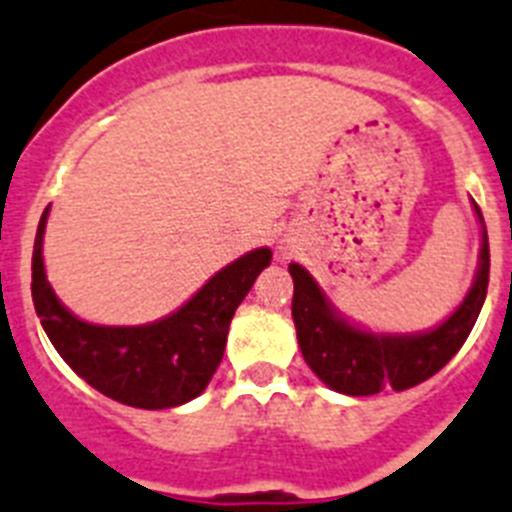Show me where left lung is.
Wrapping results in <instances>:
<instances>
[{"instance_id": "left-lung-1", "label": "left lung", "mask_w": 512, "mask_h": 512, "mask_svg": "<svg viewBox=\"0 0 512 512\" xmlns=\"http://www.w3.org/2000/svg\"><path fill=\"white\" fill-rule=\"evenodd\" d=\"M479 220L482 212L474 204ZM292 282V321L298 329V344L310 370L329 388L347 396H373L393 388L406 391L427 381L445 368L456 355L466 336L474 329L489 285V240L482 222V251L479 269L464 303L448 321L427 334L375 336L370 331L349 326L334 313L316 279L303 266L290 264Z\"/></svg>"}]
</instances>
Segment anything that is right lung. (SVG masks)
<instances>
[{"instance_id": "obj_1", "label": "right lung", "mask_w": 512, "mask_h": 512, "mask_svg": "<svg viewBox=\"0 0 512 512\" xmlns=\"http://www.w3.org/2000/svg\"><path fill=\"white\" fill-rule=\"evenodd\" d=\"M33 246V305L48 339L74 373L108 399L137 409H168L196 399L212 381L225 352L235 308L264 266L269 248L240 256L214 274L173 316L147 326H95L72 316L56 300L43 272V230Z\"/></svg>"}]
</instances>
